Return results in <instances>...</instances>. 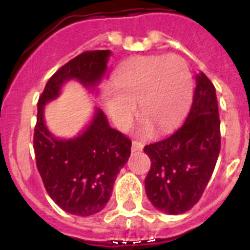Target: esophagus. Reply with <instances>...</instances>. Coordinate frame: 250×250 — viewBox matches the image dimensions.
I'll return each instance as SVG.
<instances>
[{"mask_svg": "<svg viewBox=\"0 0 250 250\" xmlns=\"http://www.w3.org/2000/svg\"><path fill=\"white\" fill-rule=\"evenodd\" d=\"M143 147H144V145L141 144L140 141L132 140V144H131L132 151H140V150H143Z\"/></svg>", "mask_w": 250, "mask_h": 250, "instance_id": "34e87169", "label": "esophagus"}]
</instances>
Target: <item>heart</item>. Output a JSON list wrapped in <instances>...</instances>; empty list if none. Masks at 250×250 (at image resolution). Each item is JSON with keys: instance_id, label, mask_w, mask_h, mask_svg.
<instances>
[{"instance_id": "1", "label": "heart", "mask_w": 250, "mask_h": 250, "mask_svg": "<svg viewBox=\"0 0 250 250\" xmlns=\"http://www.w3.org/2000/svg\"><path fill=\"white\" fill-rule=\"evenodd\" d=\"M193 83L187 62L178 55L138 56L116 70L114 87L105 92L107 112L120 126L131 121L139 100L140 134L149 135L154 126L160 131L173 127L187 111Z\"/></svg>"}]
</instances>
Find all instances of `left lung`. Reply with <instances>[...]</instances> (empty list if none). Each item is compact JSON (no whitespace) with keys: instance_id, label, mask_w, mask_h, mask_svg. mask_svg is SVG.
Masks as SVG:
<instances>
[{"instance_id":"obj_1","label":"left lung","mask_w":250,"mask_h":250,"mask_svg":"<svg viewBox=\"0 0 250 250\" xmlns=\"http://www.w3.org/2000/svg\"><path fill=\"white\" fill-rule=\"evenodd\" d=\"M151 161L145 190L151 204L167 214H183L199 202L220 151V119L215 87L196 75L187 120L173 135L146 145Z\"/></svg>"}]
</instances>
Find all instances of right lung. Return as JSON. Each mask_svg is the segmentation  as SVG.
Returning a JSON list of instances; mask_svg holds the SVG:
<instances>
[{"label": "right lung", "mask_w": 250, "mask_h": 250, "mask_svg": "<svg viewBox=\"0 0 250 250\" xmlns=\"http://www.w3.org/2000/svg\"><path fill=\"white\" fill-rule=\"evenodd\" d=\"M109 57V50H95L70 60L50 77L37 103V169L51 199L74 215L89 216L105 208L115 179L130 156L131 140L110 127L100 109L95 110L90 125L77 138L59 139L46 127L43 106L56 99L63 83L72 79L94 89L105 74Z\"/></svg>", "instance_id": "add662e5"}]
</instances>
